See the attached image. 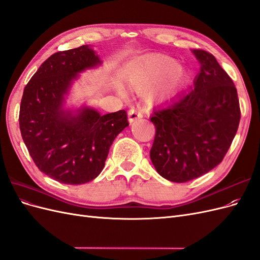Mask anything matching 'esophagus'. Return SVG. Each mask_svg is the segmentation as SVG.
<instances>
[{
    "instance_id": "obj_1",
    "label": "esophagus",
    "mask_w": 260,
    "mask_h": 260,
    "mask_svg": "<svg viewBox=\"0 0 260 260\" xmlns=\"http://www.w3.org/2000/svg\"><path fill=\"white\" fill-rule=\"evenodd\" d=\"M142 117H143V113L139 108L133 107L128 112V119H129L130 123L133 122L135 120H137V119H139V118H142Z\"/></svg>"
}]
</instances>
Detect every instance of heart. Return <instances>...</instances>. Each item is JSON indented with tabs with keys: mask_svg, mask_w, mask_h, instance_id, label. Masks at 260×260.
<instances>
[{
	"mask_svg": "<svg viewBox=\"0 0 260 260\" xmlns=\"http://www.w3.org/2000/svg\"><path fill=\"white\" fill-rule=\"evenodd\" d=\"M174 65L172 60L165 57L148 58L138 64H133L124 73V81L130 89L137 92L143 91L149 86L159 81L160 78L166 74ZM184 76V70L182 67L176 66L171 70V74L167 82L161 89V96L167 95L168 93L174 91L176 85L181 81ZM117 91L119 94H123L121 86H118Z\"/></svg>",
	"mask_w": 260,
	"mask_h": 260,
	"instance_id": "heart-1",
	"label": "heart"
}]
</instances>
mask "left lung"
Instances as JSON below:
<instances>
[{
	"label": "left lung",
	"instance_id": "8db88e82",
	"mask_svg": "<svg viewBox=\"0 0 260 260\" xmlns=\"http://www.w3.org/2000/svg\"><path fill=\"white\" fill-rule=\"evenodd\" d=\"M201 69L190 90L158 109L151 159L171 182L199 178L222 161L237 135L241 111L237 88L212 54L192 50Z\"/></svg>",
	"mask_w": 260,
	"mask_h": 260
}]
</instances>
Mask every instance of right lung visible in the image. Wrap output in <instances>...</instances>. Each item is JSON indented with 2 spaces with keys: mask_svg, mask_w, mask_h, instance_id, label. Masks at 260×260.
<instances>
[{
  "mask_svg": "<svg viewBox=\"0 0 260 260\" xmlns=\"http://www.w3.org/2000/svg\"><path fill=\"white\" fill-rule=\"evenodd\" d=\"M102 64L89 45L53 54L23 89L19 128L39 170L65 184L95 179L115 138L129 125L125 111L101 115L82 106L66 109L69 89L79 74Z\"/></svg>",
  "mask_w": 260,
  "mask_h": 260,
  "instance_id": "obj_1",
  "label": "right lung"
}]
</instances>
